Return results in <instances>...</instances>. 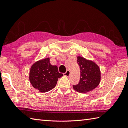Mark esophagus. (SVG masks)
<instances>
[{
  "instance_id": "esophagus-1",
  "label": "esophagus",
  "mask_w": 128,
  "mask_h": 128,
  "mask_svg": "<svg viewBox=\"0 0 128 128\" xmlns=\"http://www.w3.org/2000/svg\"><path fill=\"white\" fill-rule=\"evenodd\" d=\"M70 70H66V73H65L64 75H65V76H66V77H69V76H70Z\"/></svg>"
}]
</instances>
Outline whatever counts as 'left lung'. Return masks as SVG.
I'll return each mask as SVG.
<instances>
[{
    "mask_svg": "<svg viewBox=\"0 0 128 128\" xmlns=\"http://www.w3.org/2000/svg\"><path fill=\"white\" fill-rule=\"evenodd\" d=\"M77 62L80 66V79L78 84L73 86L74 90L79 93H88L94 90L100 84L101 71L96 62L84 57L78 56Z\"/></svg>",
    "mask_w": 128,
    "mask_h": 128,
    "instance_id": "8db88e82",
    "label": "left lung"
}]
</instances>
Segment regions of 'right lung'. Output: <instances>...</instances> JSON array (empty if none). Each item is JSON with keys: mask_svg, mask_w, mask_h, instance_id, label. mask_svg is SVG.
Listing matches in <instances>:
<instances>
[{"mask_svg": "<svg viewBox=\"0 0 128 128\" xmlns=\"http://www.w3.org/2000/svg\"><path fill=\"white\" fill-rule=\"evenodd\" d=\"M63 76L58 66H52L50 58H44L32 65L29 74L30 83L40 92L45 93L55 87L58 78Z\"/></svg>", "mask_w": 128, "mask_h": 128, "instance_id": "obj_1", "label": "right lung"}]
</instances>
